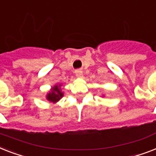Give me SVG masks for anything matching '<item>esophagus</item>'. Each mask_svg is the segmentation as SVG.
<instances>
[{
    "instance_id": "1",
    "label": "esophagus",
    "mask_w": 156,
    "mask_h": 156,
    "mask_svg": "<svg viewBox=\"0 0 156 156\" xmlns=\"http://www.w3.org/2000/svg\"><path fill=\"white\" fill-rule=\"evenodd\" d=\"M76 76L78 78H81V77H83V72H82V71L80 70L76 71Z\"/></svg>"
}]
</instances>
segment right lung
Segmentation results:
<instances>
[{
	"label": "right lung",
	"instance_id": "right-lung-1",
	"mask_svg": "<svg viewBox=\"0 0 156 156\" xmlns=\"http://www.w3.org/2000/svg\"><path fill=\"white\" fill-rule=\"evenodd\" d=\"M63 93H61L60 91V85H56L53 88L51 93H50L49 94L47 95V100H49L50 101L55 102L60 99V98L63 97Z\"/></svg>",
	"mask_w": 156,
	"mask_h": 156
}]
</instances>
